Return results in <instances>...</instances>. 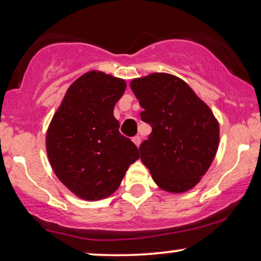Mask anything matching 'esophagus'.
Listing matches in <instances>:
<instances>
[{"label": "esophagus", "mask_w": 261, "mask_h": 261, "mask_svg": "<svg viewBox=\"0 0 261 261\" xmlns=\"http://www.w3.org/2000/svg\"><path fill=\"white\" fill-rule=\"evenodd\" d=\"M133 142L135 144V146H137V147H139V146H140V142H141V138L140 137H134Z\"/></svg>", "instance_id": "esophagus-1"}]
</instances>
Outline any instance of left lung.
<instances>
[{"instance_id": "8db88e82", "label": "left lung", "mask_w": 261, "mask_h": 261, "mask_svg": "<svg viewBox=\"0 0 261 261\" xmlns=\"http://www.w3.org/2000/svg\"><path fill=\"white\" fill-rule=\"evenodd\" d=\"M130 89L151 124L140 146L141 162L164 191L183 194L199 183L215 158L220 124L204 101L174 74L153 72L134 78Z\"/></svg>"}]
</instances>
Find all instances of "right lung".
<instances>
[{
	"label": "right lung",
	"mask_w": 261,
	"mask_h": 261,
	"mask_svg": "<svg viewBox=\"0 0 261 261\" xmlns=\"http://www.w3.org/2000/svg\"><path fill=\"white\" fill-rule=\"evenodd\" d=\"M126 82L92 70L66 90L46 132V152L58 179L85 201H99L119 189L139 149L120 134L114 107Z\"/></svg>",
	"instance_id": "right-lung-1"
}]
</instances>
